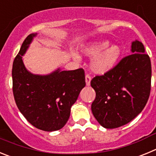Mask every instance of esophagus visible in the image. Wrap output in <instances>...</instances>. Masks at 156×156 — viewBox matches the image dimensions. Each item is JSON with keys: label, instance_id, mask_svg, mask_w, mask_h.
I'll return each mask as SVG.
<instances>
[{"label": "esophagus", "instance_id": "34e87169", "mask_svg": "<svg viewBox=\"0 0 156 156\" xmlns=\"http://www.w3.org/2000/svg\"><path fill=\"white\" fill-rule=\"evenodd\" d=\"M85 81H86V85L87 86H90V81H91V77L90 76L87 74L86 76H85Z\"/></svg>", "mask_w": 156, "mask_h": 156}]
</instances>
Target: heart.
<instances>
[{"label": "heart", "mask_w": 156, "mask_h": 156, "mask_svg": "<svg viewBox=\"0 0 156 156\" xmlns=\"http://www.w3.org/2000/svg\"><path fill=\"white\" fill-rule=\"evenodd\" d=\"M85 56L92 58L90 69L96 74L103 75L115 67L122 54V49L119 44H111L107 39L96 40L88 43L81 48ZM74 59H79L78 54L73 53Z\"/></svg>", "instance_id": "heart-1"}]
</instances>
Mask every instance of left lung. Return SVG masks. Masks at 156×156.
Masks as SVG:
<instances>
[{"label":"left lung","mask_w":156,"mask_h":156,"mask_svg":"<svg viewBox=\"0 0 156 156\" xmlns=\"http://www.w3.org/2000/svg\"><path fill=\"white\" fill-rule=\"evenodd\" d=\"M133 54L122 58L107 73L93 78L96 92L91 111L99 124L114 129L138 115L148 101L151 90V66L140 41L131 44Z\"/></svg>","instance_id":"obj_1"}]
</instances>
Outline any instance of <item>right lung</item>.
Segmentation results:
<instances>
[{"instance_id":"1","label":"right lung","mask_w":156,"mask_h":156,"mask_svg":"<svg viewBox=\"0 0 156 156\" xmlns=\"http://www.w3.org/2000/svg\"><path fill=\"white\" fill-rule=\"evenodd\" d=\"M37 34L26 38L12 66L13 94L18 108L36 128L55 131L66 125L73 105L86 85L84 71L58 68L47 75L34 74L23 60Z\"/></svg>"}]
</instances>
